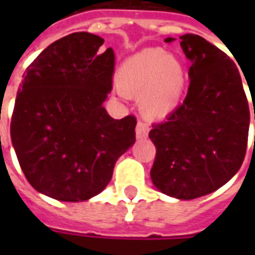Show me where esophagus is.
Segmentation results:
<instances>
[{
    "mask_svg": "<svg viewBox=\"0 0 255 255\" xmlns=\"http://www.w3.org/2000/svg\"><path fill=\"white\" fill-rule=\"evenodd\" d=\"M149 126L143 122H138L136 124V129H135V132H136V138L138 139H144L147 135H149Z\"/></svg>",
    "mask_w": 255,
    "mask_h": 255,
    "instance_id": "1",
    "label": "esophagus"
}]
</instances>
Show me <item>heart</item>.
Here are the masks:
<instances>
[{
    "label": "heart",
    "instance_id": "heart-1",
    "mask_svg": "<svg viewBox=\"0 0 255 255\" xmlns=\"http://www.w3.org/2000/svg\"><path fill=\"white\" fill-rule=\"evenodd\" d=\"M187 71L179 57L162 49H146L127 58L117 71V86L123 94L139 98L144 116L161 119L182 100Z\"/></svg>",
    "mask_w": 255,
    "mask_h": 255
}]
</instances>
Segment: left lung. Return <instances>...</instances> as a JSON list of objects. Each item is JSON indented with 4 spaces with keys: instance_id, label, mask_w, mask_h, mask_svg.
I'll return each mask as SVG.
<instances>
[{
    "instance_id": "8db88e82",
    "label": "left lung",
    "mask_w": 255,
    "mask_h": 255,
    "mask_svg": "<svg viewBox=\"0 0 255 255\" xmlns=\"http://www.w3.org/2000/svg\"><path fill=\"white\" fill-rule=\"evenodd\" d=\"M180 39L191 63L190 86L183 104L149 132L157 150L150 176L166 195L194 199L216 191L239 171L250 111L235 63L202 36Z\"/></svg>"
}]
</instances>
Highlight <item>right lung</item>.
Instances as JSON below:
<instances>
[{
	"label": "right lung",
	"mask_w": 255,
	"mask_h": 255,
	"mask_svg": "<svg viewBox=\"0 0 255 255\" xmlns=\"http://www.w3.org/2000/svg\"><path fill=\"white\" fill-rule=\"evenodd\" d=\"M104 39L73 32L27 67L17 90L10 138L20 168L36 191L64 202L100 194L117 158L135 143L136 119L115 120L104 108L115 53Z\"/></svg>",
	"instance_id": "1"
}]
</instances>
